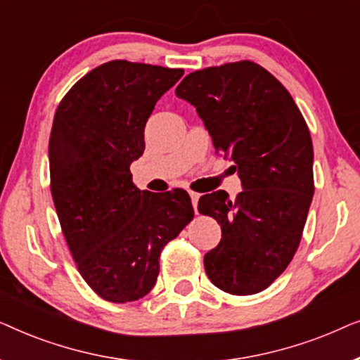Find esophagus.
<instances>
[{
	"mask_svg": "<svg viewBox=\"0 0 360 360\" xmlns=\"http://www.w3.org/2000/svg\"><path fill=\"white\" fill-rule=\"evenodd\" d=\"M190 198H191V205H193V208L196 211V206H198V200H200V193H196V191H190Z\"/></svg>",
	"mask_w": 360,
	"mask_h": 360,
	"instance_id": "34e87169",
	"label": "esophagus"
}]
</instances>
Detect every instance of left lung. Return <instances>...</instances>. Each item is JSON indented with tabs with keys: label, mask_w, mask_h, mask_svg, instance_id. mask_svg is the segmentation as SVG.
<instances>
[{
	"label": "left lung",
	"mask_w": 360,
	"mask_h": 360,
	"mask_svg": "<svg viewBox=\"0 0 360 360\" xmlns=\"http://www.w3.org/2000/svg\"><path fill=\"white\" fill-rule=\"evenodd\" d=\"M175 95L196 108L243 181L236 200L218 190L198 201L223 233L205 255L206 275L231 295L262 292L292 262L313 200L307 121L287 88L250 60L191 72Z\"/></svg>",
	"instance_id": "8db88e82"
}]
</instances>
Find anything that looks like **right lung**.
I'll use <instances>...</instances> for the list:
<instances>
[{
  "label": "right lung",
  "instance_id": "1",
  "mask_svg": "<svg viewBox=\"0 0 360 360\" xmlns=\"http://www.w3.org/2000/svg\"><path fill=\"white\" fill-rule=\"evenodd\" d=\"M181 75V68L106 62L68 90L53 116V205L78 272L106 302L146 297L162 249L195 216L185 190H139L129 170L146 149L155 103Z\"/></svg>",
  "mask_w": 360,
  "mask_h": 360
}]
</instances>
